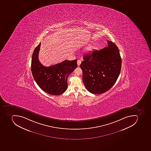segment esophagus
<instances>
[{
  "mask_svg": "<svg viewBox=\"0 0 151 151\" xmlns=\"http://www.w3.org/2000/svg\"><path fill=\"white\" fill-rule=\"evenodd\" d=\"M81 60H78L77 61V64L78 66H80V64H81Z\"/></svg>",
  "mask_w": 151,
  "mask_h": 151,
  "instance_id": "1",
  "label": "esophagus"
}]
</instances>
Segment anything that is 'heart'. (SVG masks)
<instances>
[{"label": "heart", "instance_id": "heart-1", "mask_svg": "<svg viewBox=\"0 0 151 151\" xmlns=\"http://www.w3.org/2000/svg\"><path fill=\"white\" fill-rule=\"evenodd\" d=\"M92 48V47L91 45H89V46H88V47H87V48H86V51H87V52H89V51L91 50Z\"/></svg>", "mask_w": 151, "mask_h": 151}]
</instances>
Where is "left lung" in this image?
<instances>
[{
  "mask_svg": "<svg viewBox=\"0 0 151 151\" xmlns=\"http://www.w3.org/2000/svg\"><path fill=\"white\" fill-rule=\"evenodd\" d=\"M108 46L84 56L80 65L87 90L94 94L105 93L112 88L120 73L122 60L117 46L107 41Z\"/></svg>",
  "mask_w": 151,
  "mask_h": 151,
  "instance_id": "8db88e82",
  "label": "left lung"
}]
</instances>
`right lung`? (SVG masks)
Here are the masks:
<instances>
[{"label": "right lung", "mask_w": 151, "mask_h": 151, "mask_svg": "<svg viewBox=\"0 0 151 151\" xmlns=\"http://www.w3.org/2000/svg\"><path fill=\"white\" fill-rule=\"evenodd\" d=\"M41 43L34 50L32 57L31 70L33 77L39 87L46 93L59 95L67 88V78L77 67V60H65L62 63L45 67L38 59Z\"/></svg>", "instance_id": "add662e5"}]
</instances>
